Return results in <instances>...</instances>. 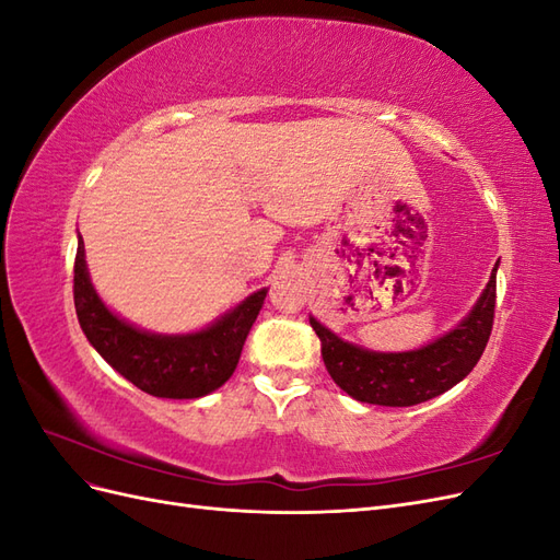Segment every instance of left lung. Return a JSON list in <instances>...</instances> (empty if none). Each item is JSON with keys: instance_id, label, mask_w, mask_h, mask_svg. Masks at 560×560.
<instances>
[{"instance_id": "8db88e82", "label": "left lung", "mask_w": 560, "mask_h": 560, "mask_svg": "<svg viewBox=\"0 0 560 560\" xmlns=\"http://www.w3.org/2000/svg\"><path fill=\"white\" fill-rule=\"evenodd\" d=\"M498 266L474 308L444 336L406 352H376L336 336L311 315L322 360L334 383L352 399L378 406H413L444 395L477 366L495 313Z\"/></svg>"}]
</instances>
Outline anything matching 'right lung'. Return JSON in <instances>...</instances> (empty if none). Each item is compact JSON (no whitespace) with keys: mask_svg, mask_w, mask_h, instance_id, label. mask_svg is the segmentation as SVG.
Returning a JSON list of instances; mask_svg holds the SVG:
<instances>
[{"mask_svg":"<svg viewBox=\"0 0 560 560\" xmlns=\"http://www.w3.org/2000/svg\"><path fill=\"white\" fill-rule=\"evenodd\" d=\"M268 287L249 294L212 325L189 334H154L130 325L97 296L79 235L74 308L89 343L114 371L142 393L163 399H198L222 387L238 366L245 338Z\"/></svg>","mask_w":560,"mask_h":560,"instance_id":"1","label":"right lung"}]
</instances>
